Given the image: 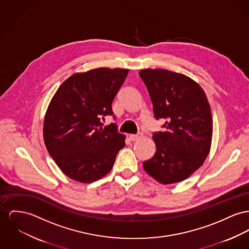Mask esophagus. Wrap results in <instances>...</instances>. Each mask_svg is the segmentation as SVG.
I'll list each match as a JSON object with an SVG mask.
<instances>
[{
	"label": "esophagus",
	"mask_w": 249,
	"mask_h": 249,
	"mask_svg": "<svg viewBox=\"0 0 249 249\" xmlns=\"http://www.w3.org/2000/svg\"><path fill=\"white\" fill-rule=\"evenodd\" d=\"M142 137V134H131V135H129V139L133 141V142H136V141H138V140H140L141 138Z\"/></svg>",
	"instance_id": "34e87169"
}]
</instances>
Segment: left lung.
Here are the masks:
<instances>
[{
  "mask_svg": "<svg viewBox=\"0 0 249 249\" xmlns=\"http://www.w3.org/2000/svg\"><path fill=\"white\" fill-rule=\"evenodd\" d=\"M156 119H164V132L154 133L155 155L142 166L161 184L188 178L207 159L213 140V118L203 89L189 76L163 69L139 71Z\"/></svg>",
  "mask_w": 249,
  "mask_h": 249,
  "instance_id": "8db88e82",
  "label": "left lung"
}]
</instances>
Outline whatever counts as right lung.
Here are the masks:
<instances>
[{
  "label": "right lung",
  "instance_id": "obj_1",
  "mask_svg": "<svg viewBox=\"0 0 249 249\" xmlns=\"http://www.w3.org/2000/svg\"><path fill=\"white\" fill-rule=\"evenodd\" d=\"M127 69L97 68L71 75L51 100L43 139L51 157L68 178L91 183L107 175L125 136L115 124L103 128L111 104L128 74Z\"/></svg>",
  "mask_w": 249,
  "mask_h": 249
}]
</instances>
